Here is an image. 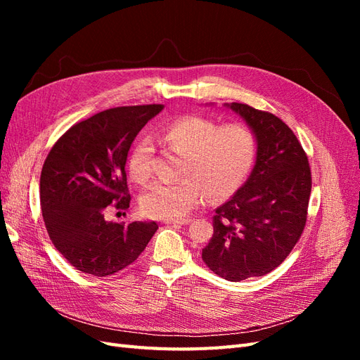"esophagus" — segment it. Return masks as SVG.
I'll return each instance as SVG.
<instances>
[{
	"label": "esophagus",
	"mask_w": 360,
	"mask_h": 360,
	"mask_svg": "<svg viewBox=\"0 0 360 360\" xmlns=\"http://www.w3.org/2000/svg\"><path fill=\"white\" fill-rule=\"evenodd\" d=\"M191 222V219H169L165 221V224L168 225H188Z\"/></svg>",
	"instance_id": "1"
}]
</instances>
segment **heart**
Here are the masks:
<instances>
[{"label":"heart","mask_w":360,"mask_h":360,"mask_svg":"<svg viewBox=\"0 0 360 360\" xmlns=\"http://www.w3.org/2000/svg\"><path fill=\"white\" fill-rule=\"evenodd\" d=\"M163 141L183 156L179 181H156L141 195L144 214L156 219H179L198 205L205 192L212 201L225 200L242 186L254 165L257 138L243 124L219 126L213 120L191 115L171 123ZM155 146L141 138L129 158V172L138 183L150 179Z\"/></svg>","instance_id":"heart-1"}]
</instances>
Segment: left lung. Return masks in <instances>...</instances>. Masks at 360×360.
<instances>
[{"instance_id": "left-lung-1", "label": "left lung", "mask_w": 360, "mask_h": 360, "mask_svg": "<svg viewBox=\"0 0 360 360\" xmlns=\"http://www.w3.org/2000/svg\"><path fill=\"white\" fill-rule=\"evenodd\" d=\"M224 106L254 132L255 165L216 209L202 259L216 275L238 282L267 275L288 257L307 224L312 181L308 158L281 118L245 103Z\"/></svg>"}]
</instances>
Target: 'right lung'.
I'll return each instance as SVG.
<instances>
[{"label": "right lung", "instance_id": "add662e5", "mask_svg": "<svg viewBox=\"0 0 360 360\" xmlns=\"http://www.w3.org/2000/svg\"><path fill=\"white\" fill-rule=\"evenodd\" d=\"M163 105L120 106L72 126L49 151L40 205L51 240L82 274L114 275L143 252L156 222H112L108 207L129 209L126 160L134 139Z\"/></svg>", "mask_w": 360, "mask_h": 360}]
</instances>
